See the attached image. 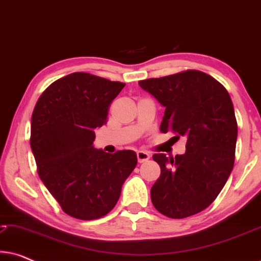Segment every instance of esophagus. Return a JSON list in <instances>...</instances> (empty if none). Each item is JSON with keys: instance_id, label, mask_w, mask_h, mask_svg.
<instances>
[{"instance_id": "obj_1", "label": "esophagus", "mask_w": 261, "mask_h": 261, "mask_svg": "<svg viewBox=\"0 0 261 261\" xmlns=\"http://www.w3.org/2000/svg\"><path fill=\"white\" fill-rule=\"evenodd\" d=\"M137 158H138V162L141 164V163L147 162V160H148L149 158H151V155H149L147 152L139 151V152H137Z\"/></svg>"}]
</instances>
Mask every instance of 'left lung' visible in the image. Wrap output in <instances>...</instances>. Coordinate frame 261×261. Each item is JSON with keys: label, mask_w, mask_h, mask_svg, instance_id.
I'll list each match as a JSON object with an SVG mask.
<instances>
[{"label": "left lung", "mask_w": 261, "mask_h": 261, "mask_svg": "<svg viewBox=\"0 0 261 261\" xmlns=\"http://www.w3.org/2000/svg\"><path fill=\"white\" fill-rule=\"evenodd\" d=\"M139 85L165 107L160 130L188 139L184 154L153 155L162 170L151 189L153 205L171 219L201 213L215 201L234 166L238 123L230 96L198 70L148 78Z\"/></svg>", "instance_id": "obj_1"}]
</instances>
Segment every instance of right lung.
Wrapping results in <instances>:
<instances>
[{
    "label": "right lung",
    "instance_id": "obj_1",
    "mask_svg": "<svg viewBox=\"0 0 261 261\" xmlns=\"http://www.w3.org/2000/svg\"><path fill=\"white\" fill-rule=\"evenodd\" d=\"M124 85L73 72L53 82L34 107L31 148L38 174L63 212L74 219L107 215L138 164L129 149L110 154L92 146L95 129L107 123L110 103Z\"/></svg>",
    "mask_w": 261,
    "mask_h": 261
}]
</instances>
